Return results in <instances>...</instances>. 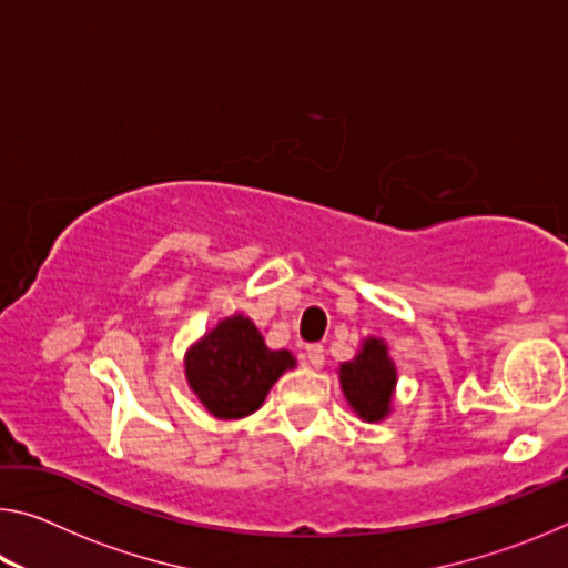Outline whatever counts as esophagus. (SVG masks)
I'll return each instance as SVG.
<instances>
[{"instance_id": "34e87169", "label": "esophagus", "mask_w": 568, "mask_h": 568, "mask_svg": "<svg viewBox=\"0 0 568 568\" xmlns=\"http://www.w3.org/2000/svg\"><path fill=\"white\" fill-rule=\"evenodd\" d=\"M305 361H307V365H311V368H321L323 365V361H325V355H323V345H305Z\"/></svg>"}]
</instances>
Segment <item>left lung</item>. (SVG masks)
<instances>
[{
    "mask_svg": "<svg viewBox=\"0 0 568 568\" xmlns=\"http://www.w3.org/2000/svg\"><path fill=\"white\" fill-rule=\"evenodd\" d=\"M343 398L365 423H381L390 416L396 398L398 368L390 358L388 343L378 335L361 341L351 361L338 365Z\"/></svg>",
    "mask_w": 568,
    "mask_h": 568,
    "instance_id": "left-lung-1",
    "label": "left lung"
}]
</instances>
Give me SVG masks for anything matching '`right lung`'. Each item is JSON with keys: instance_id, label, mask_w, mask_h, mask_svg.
<instances>
[{"instance_id": "obj_1", "label": "right lung", "mask_w": 568, "mask_h": 568, "mask_svg": "<svg viewBox=\"0 0 568 568\" xmlns=\"http://www.w3.org/2000/svg\"><path fill=\"white\" fill-rule=\"evenodd\" d=\"M295 365L291 351H271L257 325L233 313L190 345L185 381L210 416L237 420L261 408L275 381Z\"/></svg>"}]
</instances>
